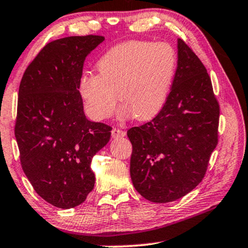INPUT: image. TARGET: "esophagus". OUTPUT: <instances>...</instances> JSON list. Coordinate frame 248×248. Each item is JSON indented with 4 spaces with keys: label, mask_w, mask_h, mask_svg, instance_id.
<instances>
[{
    "label": "esophagus",
    "mask_w": 248,
    "mask_h": 248,
    "mask_svg": "<svg viewBox=\"0 0 248 248\" xmlns=\"http://www.w3.org/2000/svg\"><path fill=\"white\" fill-rule=\"evenodd\" d=\"M111 134H112V138L117 139V138L124 137L125 131L123 130V129H119V128H113L112 131H111Z\"/></svg>",
    "instance_id": "1"
}]
</instances>
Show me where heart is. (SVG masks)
Masks as SVG:
<instances>
[{"label": "heart", "instance_id": "obj_1", "mask_svg": "<svg viewBox=\"0 0 248 248\" xmlns=\"http://www.w3.org/2000/svg\"><path fill=\"white\" fill-rule=\"evenodd\" d=\"M99 74H84L78 92L91 118L104 120L119 100L121 119L149 120L169 99L176 72V54L165 43L128 41L107 51L97 62Z\"/></svg>", "mask_w": 248, "mask_h": 248}]
</instances>
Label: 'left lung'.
<instances>
[{"mask_svg":"<svg viewBox=\"0 0 248 248\" xmlns=\"http://www.w3.org/2000/svg\"><path fill=\"white\" fill-rule=\"evenodd\" d=\"M177 68L169 99L149 123L127 131L130 176L145 199L166 203L191 192L218 144L219 103L210 76L193 50L177 40Z\"/></svg>","mask_w":248,"mask_h":248,"instance_id":"obj_1","label":"left lung"}]
</instances>
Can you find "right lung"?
<instances>
[{
	"instance_id": "1",
	"label": "right lung",
	"mask_w": 248,
	"mask_h": 248,
	"mask_svg": "<svg viewBox=\"0 0 248 248\" xmlns=\"http://www.w3.org/2000/svg\"><path fill=\"white\" fill-rule=\"evenodd\" d=\"M104 40L74 36L50 41L28 66L19 88L15 135L22 170L48 203L69 209L93 190V156L110 125L86 119L78 92L84 61Z\"/></svg>"
}]
</instances>
